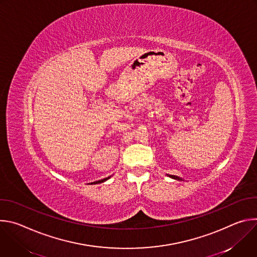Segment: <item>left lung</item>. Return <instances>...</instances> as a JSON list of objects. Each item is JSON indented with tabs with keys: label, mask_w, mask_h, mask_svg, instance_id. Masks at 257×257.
I'll return each mask as SVG.
<instances>
[{
	"label": "left lung",
	"mask_w": 257,
	"mask_h": 257,
	"mask_svg": "<svg viewBox=\"0 0 257 257\" xmlns=\"http://www.w3.org/2000/svg\"><path fill=\"white\" fill-rule=\"evenodd\" d=\"M170 178H172V179H175V180H182L180 177H178V176H175V175H168Z\"/></svg>",
	"instance_id": "obj_1"
}]
</instances>
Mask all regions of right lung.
<instances>
[{"label": "right lung", "instance_id": "1", "mask_svg": "<svg viewBox=\"0 0 257 257\" xmlns=\"http://www.w3.org/2000/svg\"><path fill=\"white\" fill-rule=\"evenodd\" d=\"M109 178L111 177H107V178H104V179H101V180H99V181H95V182H92L91 184H99V183H102V182H104V181H106V180H108Z\"/></svg>", "mask_w": 257, "mask_h": 257}]
</instances>
